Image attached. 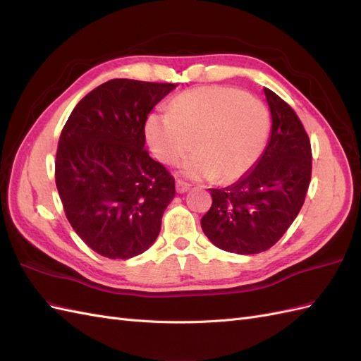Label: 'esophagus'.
I'll list each match as a JSON object with an SVG mask.
<instances>
[{
	"instance_id": "34e87169",
	"label": "esophagus",
	"mask_w": 361,
	"mask_h": 361,
	"mask_svg": "<svg viewBox=\"0 0 361 361\" xmlns=\"http://www.w3.org/2000/svg\"><path fill=\"white\" fill-rule=\"evenodd\" d=\"M190 187L191 185L190 183H187V182H183V180H176V191L178 192H187L188 190H190Z\"/></svg>"
}]
</instances>
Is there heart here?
Segmentation results:
<instances>
[{
    "mask_svg": "<svg viewBox=\"0 0 361 361\" xmlns=\"http://www.w3.org/2000/svg\"><path fill=\"white\" fill-rule=\"evenodd\" d=\"M169 113H154L145 133L154 155L164 164L183 161L192 179L231 180L245 173L265 146L269 116L265 104L248 92L227 85H202L174 96Z\"/></svg>",
    "mask_w": 361,
    "mask_h": 361,
    "instance_id": "b5f03b06",
    "label": "heart"
}]
</instances>
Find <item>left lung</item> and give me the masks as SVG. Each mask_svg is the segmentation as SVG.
I'll list each match as a JSON object with an SVG mask.
<instances>
[{"mask_svg": "<svg viewBox=\"0 0 361 361\" xmlns=\"http://www.w3.org/2000/svg\"><path fill=\"white\" fill-rule=\"evenodd\" d=\"M264 92L272 117L264 155L238 182L209 190L212 206L200 221L209 241L228 253L274 245L297 218L312 179V146L300 117L279 94Z\"/></svg>", "mask_w": 361, "mask_h": 361, "instance_id": "obj_1", "label": "left lung"}]
</instances>
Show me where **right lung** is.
<instances>
[{
  "instance_id": "1",
  "label": "right lung",
  "mask_w": 361,
  "mask_h": 361,
  "mask_svg": "<svg viewBox=\"0 0 361 361\" xmlns=\"http://www.w3.org/2000/svg\"><path fill=\"white\" fill-rule=\"evenodd\" d=\"M176 84L117 78L73 108L56 155V185L73 231L97 255L146 251L174 197V178L145 149L147 114Z\"/></svg>"
}]
</instances>
